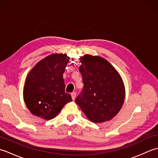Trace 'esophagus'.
<instances>
[{"label": "esophagus", "instance_id": "34e87169", "mask_svg": "<svg viewBox=\"0 0 158 158\" xmlns=\"http://www.w3.org/2000/svg\"><path fill=\"white\" fill-rule=\"evenodd\" d=\"M71 97H72V99L74 100L75 99V97H76V92H73L71 94Z\"/></svg>", "mask_w": 158, "mask_h": 158}]
</instances>
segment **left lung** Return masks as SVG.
I'll use <instances>...</instances> for the list:
<instances>
[{
	"instance_id": "left-lung-1",
	"label": "left lung",
	"mask_w": 158,
	"mask_h": 158,
	"mask_svg": "<svg viewBox=\"0 0 158 158\" xmlns=\"http://www.w3.org/2000/svg\"><path fill=\"white\" fill-rule=\"evenodd\" d=\"M79 71L84 84L75 102L89 120L102 123L112 119L122 109L126 90L122 77L105 58L85 54L80 57Z\"/></svg>"
}]
</instances>
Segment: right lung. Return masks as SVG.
<instances>
[{
	"mask_svg": "<svg viewBox=\"0 0 158 158\" xmlns=\"http://www.w3.org/2000/svg\"><path fill=\"white\" fill-rule=\"evenodd\" d=\"M70 58L53 53L36 64L30 70L23 90V100L31 113L40 118L53 119L66 104L72 101L65 92L63 74Z\"/></svg>",
	"mask_w": 158,
	"mask_h": 158,
	"instance_id": "add662e5",
	"label": "right lung"
}]
</instances>
